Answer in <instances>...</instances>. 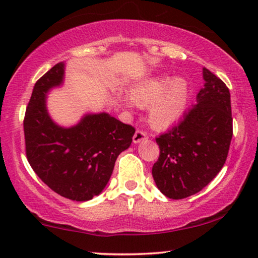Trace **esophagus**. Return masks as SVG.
<instances>
[{
    "instance_id": "esophagus-1",
    "label": "esophagus",
    "mask_w": 258,
    "mask_h": 258,
    "mask_svg": "<svg viewBox=\"0 0 258 258\" xmlns=\"http://www.w3.org/2000/svg\"><path fill=\"white\" fill-rule=\"evenodd\" d=\"M148 140V135L142 130H137V132L134 134V137H133V142L134 143H140L142 142V141H146Z\"/></svg>"
}]
</instances>
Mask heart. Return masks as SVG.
<instances>
[{
  "label": "heart",
  "instance_id": "obj_1",
  "mask_svg": "<svg viewBox=\"0 0 258 258\" xmlns=\"http://www.w3.org/2000/svg\"><path fill=\"white\" fill-rule=\"evenodd\" d=\"M189 95V83L184 77L156 75L136 82L130 88L129 97H121V103L126 108H132L133 103L141 108L148 107L151 128L164 130L182 118Z\"/></svg>",
  "mask_w": 258,
  "mask_h": 258
}]
</instances>
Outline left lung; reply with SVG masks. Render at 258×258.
<instances>
[{
	"label": "left lung",
	"instance_id": "8db88e82",
	"mask_svg": "<svg viewBox=\"0 0 258 258\" xmlns=\"http://www.w3.org/2000/svg\"><path fill=\"white\" fill-rule=\"evenodd\" d=\"M204 86L177 125L157 137L160 157L153 177L164 196L182 200L213 181L225 163L232 137L230 93L203 68Z\"/></svg>",
	"mask_w": 258,
	"mask_h": 258
}]
</instances>
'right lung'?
<instances>
[{
    "label": "right lung",
    "mask_w": 258,
    "mask_h": 258,
    "mask_svg": "<svg viewBox=\"0 0 258 258\" xmlns=\"http://www.w3.org/2000/svg\"><path fill=\"white\" fill-rule=\"evenodd\" d=\"M64 72L66 63H57L35 83L23 122L27 158L56 194L84 202L103 191L135 129L105 111L83 115L72 126L57 124L49 115L47 95L64 83Z\"/></svg>",
    "instance_id": "1"
}]
</instances>
